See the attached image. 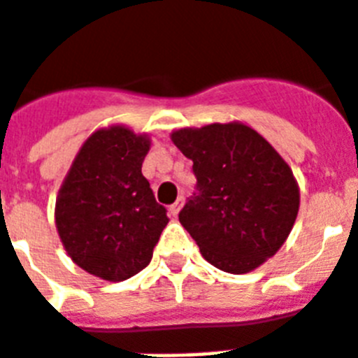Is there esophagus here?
<instances>
[{
    "mask_svg": "<svg viewBox=\"0 0 358 358\" xmlns=\"http://www.w3.org/2000/svg\"><path fill=\"white\" fill-rule=\"evenodd\" d=\"M182 203H184V199L180 197L178 201H176V203L171 204V208H169V212H171V215H178L180 208H182Z\"/></svg>",
    "mask_w": 358,
    "mask_h": 358,
    "instance_id": "1",
    "label": "esophagus"
}]
</instances>
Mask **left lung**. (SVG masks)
Segmentation results:
<instances>
[{
	"label": "left lung",
	"mask_w": 358,
	"mask_h": 358,
	"mask_svg": "<svg viewBox=\"0 0 358 358\" xmlns=\"http://www.w3.org/2000/svg\"><path fill=\"white\" fill-rule=\"evenodd\" d=\"M173 143L193 161L195 191L180 223L215 268L245 274L282 248L299 214V185L285 161L244 124L180 129Z\"/></svg>",
	"instance_id": "8db88e82"
}]
</instances>
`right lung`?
<instances>
[{
    "label": "right lung",
    "instance_id": "obj_1",
    "mask_svg": "<svg viewBox=\"0 0 358 358\" xmlns=\"http://www.w3.org/2000/svg\"><path fill=\"white\" fill-rule=\"evenodd\" d=\"M150 141L125 127L95 131L73 161L56 201V227L80 268L122 282L146 268L167 208L143 176Z\"/></svg>",
    "mask_w": 358,
    "mask_h": 358
}]
</instances>
